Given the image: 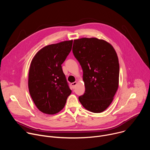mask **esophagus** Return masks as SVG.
<instances>
[{
    "mask_svg": "<svg viewBox=\"0 0 150 150\" xmlns=\"http://www.w3.org/2000/svg\"><path fill=\"white\" fill-rule=\"evenodd\" d=\"M76 84H77V82H72V83H71V85H72V87L73 88V89H74V88H75V87H76Z\"/></svg>",
    "mask_w": 150,
    "mask_h": 150,
    "instance_id": "1",
    "label": "esophagus"
}]
</instances>
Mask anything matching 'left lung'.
I'll return each instance as SVG.
<instances>
[{
	"mask_svg": "<svg viewBox=\"0 0 150 150\" xmlns=\"http://www.w3.org/2000/svg\"><path fill=\"white\" fill-rule=\"evenodd\" d=\"M72 52L82 69L85 87L79 101L87 110L101 113L110 105L118 88L116 52L109 42L96 38L74 40Z\"/></svg>",
	"mask_w": 150,
	"mask_h": 150,
	"instance_id": "1",
	"label": "left lung"
}]
</instances>
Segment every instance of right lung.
Masks as SVG:
<instances>
[{"mask_svg":"<svg viewBox=\"0 0 150 150\" xmlns=\"http://www.w3.org/2000/svg\"><path fill=\"white\" fill-rule=\"evenodd\" d=\"M72 40L45 46L35 55L28 75L30 96L39 110L48 115L59 112L71 94L61 65L71 51Z\"/></svg>","mask_w":150,"mask_h":150,"instance_id":"obj_1","label":"right lung"}]
</instances>
